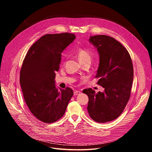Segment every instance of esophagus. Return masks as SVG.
Wrapping results in <instances>:
<instances>
[{"label": "esophagus", "instance_id": "obj_1", "mask_svg": "<svg viewBox=\"0 0 152 152\" xmlns=\"http://www.w3.org/2000/svg\"><path fill=\"white\" fill-rule=\"evenodd\" d=\"M80 93H81V92L79 91H74V95H75V96L78 95V94H80Z\"/></svg>", "mask_w": 152, "mask_h": 152}]
</instances>
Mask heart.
Returning <instances> with one entry per match:
<instances>
[{
	"instance_id": "heart-1",
	"label": "heart",
	"mask_w": 152,
	"mask_h": 152,
	"mask_svg": "<svg viewBox=\"0 0 152 152\" xmlns=\"http://www.w3.org/2000/svg\"><path fill=\"white\" fill-rule=\"evenodd\" d=\"M75 53L77 56L79 62L83 61H86L91 59V52L85 48H79L77 49Z\"/></svg>"
}]
</instances>
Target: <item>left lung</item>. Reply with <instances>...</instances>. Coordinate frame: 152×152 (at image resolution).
Listing matches in <instances>:
<instances>
[{"instance_id": "1", "label": "left lung", "mask_w": 152, "mask_h": 152, "mask_svg": "<svg viewBox=\"0 0 152 152\" xmlns=\"http://www.w3.org/2000/svg\"><path fill=\"white\" fill-rule=\"evenodd\" d=\"M89 41L99 55L96 77L99 78L97 84L104 90L97 93L91 88L83 91L88 96V112L96 122L111 121L121 115L131 96L134 77L132 59L124 47L113 37L91 36Z\"/></svg>"}]
</instances>
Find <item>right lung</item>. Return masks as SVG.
<instances>
[{
    "label": "right lung",
    "mask_w": 152,
    "mask_h": 152,
    "mask_svg": "<svg viewBox=\"0 0 152 152\" xmlns=\"http://www.w3.org/2000/svg\"><path fill=\"white\" fill-rule=\"evenodd\" d=\"M75 38L67 32L43 35L31 47L23 62L20 83L25 101L31 113L44 123L60 119L73 95L70 88L58 90L55 79L61 53Z\"/></svg>",
    "instance_id": "add662e5"
}]
</instances>
